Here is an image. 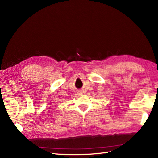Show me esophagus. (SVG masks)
<instances>
[{
  "label": "esophagus",
  "mask_w": 158,
  "mask_h": 158,
  "mask_svg": "<svg viewBox=\"0 0 158 158\" xmlns=\"http://www.w3.org/2000/svg\"><path fill=\"white\" fill-rule=\"evenodd\" d=\"M83 93H84V92H83V91H80V94H81V95H83Z\"/></svg>",
  "instance_id": "esophagus-1"
}]
</instances>
